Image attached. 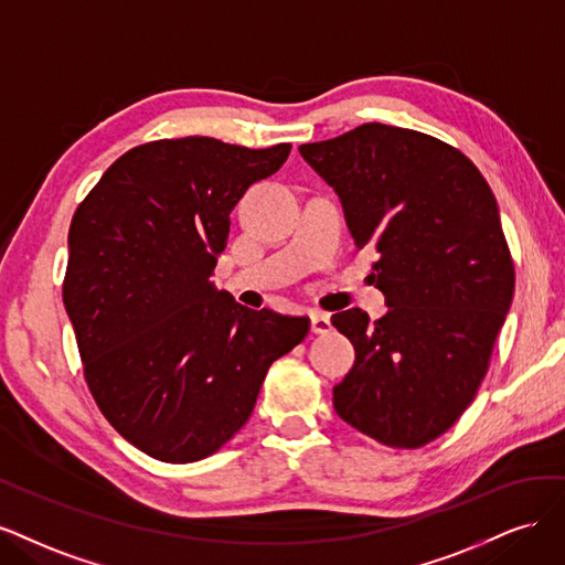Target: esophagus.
Returning a JSON list of instances; mask_svg holds the SVG:
<instances>
[{
  "label": "esophagus",
  "instance_id": "obj_1",
  "mask_svg": "<svg viewBox=\"0 0 565 565\" xmlns=\"http://www.w3.org/2000/svg\"><path fill=\"white\" fill-rule=\"evenodd\" d=\"M309 321H312V333H317V335L331 333V317L329 315L312 312V315H309Z\"/></svg>",
  "mask_w": 565,
  "mask_h": 565
}]
</instances>
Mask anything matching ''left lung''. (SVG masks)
Instances as JSON below:
<instances>
[{
  "label": "left lung",
  "mask_w": 565,
  "mask_h": 565,
  "mask_svg": "<svg viewBox=\"0 0 565 565\" xmlns=\"http://www.w3.org/2000/svg\"><path fill=\"white\" fill-rule=\"evenodd\" d=\"M298 150L335 190L356 248H375L387 302L377 321L359 307L331 319L356 352L335 413L380 444L420 448L471 404L512 307L495 196L460 150L398 126L361 124Z\"/></svg>",
  "instance_id": "left-lung-1"
}]
</instances>
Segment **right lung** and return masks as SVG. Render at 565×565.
Listing matches in <instances>:
<instances>
[{"label": "right lung", "instance_id": "right-lung-1", "mask_svg": "<svg viewBox=\"0 0 565 565\" xmlns=\"http://www.w3.org/2000/svg\"><path fill=\"white\" fill-rule=\"evenodd\" d=\"M288 154V142L206 136L138 145L72 217L63 302L86 385L150 458L196 462L227 444L271 361L309 331L307 317L248 309L211 281L232 209Z\"/></svg>", "mask_w": 565, "mask_h": 565}]
</instances>
